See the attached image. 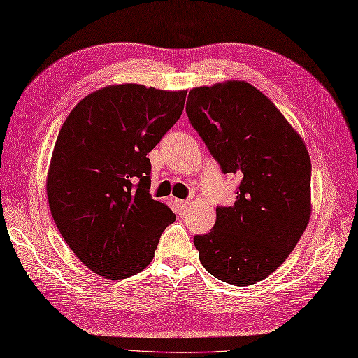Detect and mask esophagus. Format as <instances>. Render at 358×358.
<instances>
[{"instance_id":"34e87169","label":"esophagus","mask_w":358,"mask_h":358,"mask_svg":"<svg viewBox=\"0 0 358 358\" xmlns=\"http://www.w3.org/2000/svg\"><path fill=\"white\" fill-rule=\"evenodd\" d=\"M176 204H177V212H178V215H185L186 210H187L189 206H190L189 201H185V199H178Z\"/></svg>"}]
</instances>
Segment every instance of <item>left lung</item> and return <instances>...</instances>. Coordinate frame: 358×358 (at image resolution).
I'll list each match as a JSON object with an SVG mask.
<instances>
[{"label": "left lung", "mask_w": 358, "mask_h": 358, "mask_svg": "<svg viewBox=\"0 0 358 358\" xmlns=\"http://www.w3.org/2000/svg\"><path fill=\"white\" fill-rule=\"evenodd\" d=\"M186 113L224 173L239 176L236 203L216 207V224L194 237L207 272L250 286L278 269L308 224L310 155L301 136L245 81L189 92Z\"/></svg>", "instance_id": "obj_1"}]
</instances>
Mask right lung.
Listing matches in <instances>:
<instances>
[{"label": "right lung", "mask_w": 358, "mask_h": 358, "mask_svg": "<svg viewBox=\"0 0 358 358\" xmlns=\"http://www.w3.org/2000/svg\"><path fill=\"white\" fill-rule=\"evenodd\" d=\"M186 90L116 85L74 107L54 145L51 215L86 266L107 280L139 273L176 215L152 199L146 157L185 108Z\"/></svg>", "instance_id": "obj_1"}]
</instances>
